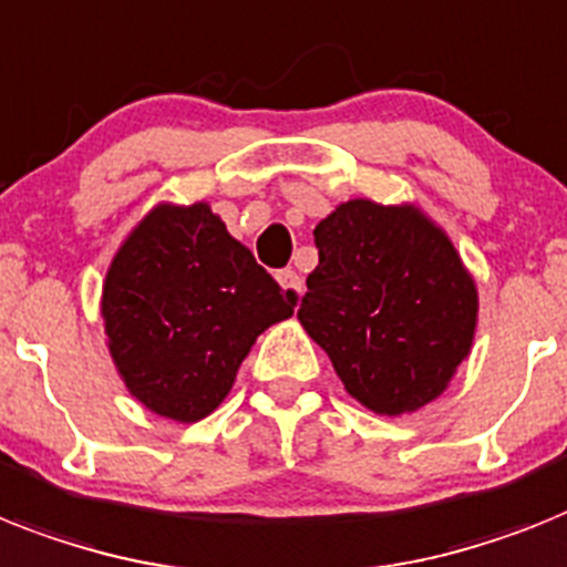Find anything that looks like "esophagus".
I'll return each mask as SVG.
<instances>
[{"mask_svg": "<svg viewBox=\"0 0 567 567\" xmlns=\"http://www.w3.org/2000/svg\"><path fill=\"white\" fill-rule=\"evenodd\" d=\"M278 284H280V287H284V292H287L289 298H295V301L301 298L303 284H301V278H298V272H295V269H280V272H278Z\"/></svg>", "mask_w": 567, "mask_h": 567, "instance_id": "esophagus-1", "label": "esophagus"}]
</instances>
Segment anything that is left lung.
Instances as JSON below:
<instances>
[{
  "instance_id": "left-lung-1",
  "label": "left lung",
  "mask_w": 567,
  "mask_h": 567,
  "mask_svg": "<svg viewBox=\"0 0 567 567\" xmlns=\"http://www.w3.org/2000/svg\"><path fill=\"white\" fill-rule=\"evenodd\" d=\"M298 321L373 414L425 409L470 359L478 284L420 205L339 203L316 226Z\"/></svg>"
}]
</instances>
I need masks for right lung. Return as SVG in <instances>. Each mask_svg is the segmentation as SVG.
I'll use <instances>...</instances> for the list:
<instances>
[{
  "instance_id": "obj_1",
  "label": "right lung",
  "mask_w": 567,
  "mask_h": 567,
  "mask_svg": "<svg viewBox=\"0 0 567 567\" xmlns=\"http://www.w3.org/2000/svg\"><path fill=\"white\" fill-rule=\"evenodd\" d=\"M292 312L295 298L203 199L153 205L112 255L101 292L121 382L176 423L217 411L257 336Z\"/></svg>"
}]
</instances>
